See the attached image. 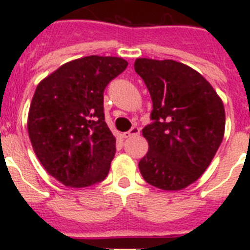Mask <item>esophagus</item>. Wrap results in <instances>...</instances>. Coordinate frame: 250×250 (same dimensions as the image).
I'll use <instances>...</instances> for the list:
<instances>
[{
	"label": "esophagus",
	"mask_w": 250,
	"mask_h": 250,
	"mask_svg": "<svg viewBox=\"0 0 250 250\" xmlns=\"http://www.w3.org/2000/svg\"><path fill=\"white\" fill-rule=\"evenodd\" d=\"M139 134H140V130H139V127H132L131 130H130V131H127V132H124L123 134V136L125 139H127V138H131V136H138Z\"/></svg>",
	"instance_id": "1"
}]
</instances>
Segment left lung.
I'll list each match as a JSON object with an SVG mask.
<instances>
[{
	"label": "left lung",
	"mask_w": 250,
	"mask_h": 250,
	"mask_svg": "<svg viewBox=\"0 0 250 250\" xmlns=\"http://www.w3.org/2000/svg\"><path fill=\"white\" fill-rule=\"evenodd\" d=\"M152 100L154 123L144 127L149 144L139 169L152 187L178 191L196 182L224 138L220 96L199 72L174 60L141 57L134 63Z\"/></svg>",
	"instance_id": "left-lung-1"
}]
</instances>
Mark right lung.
I'll use <instances>...</instances> for the list:
<instances>
[{"label": "right lung", "instance_id": "right-lung-1", "mask_svg": "<svg viewBox=\"0 0 250 250\" xmlns=\"http://www.w3.org/2000/svg\"><path fill=\"white\" fill-rule=\"evenodd\" d=\"M126 67L121 57L91 55L63 63L37 85L28 136L41 165L65 187H91L109 174L116 138L105 123L104 90Z\"/></svg>", "mask_w": 250, "mask_h": 250}]
</instances>
